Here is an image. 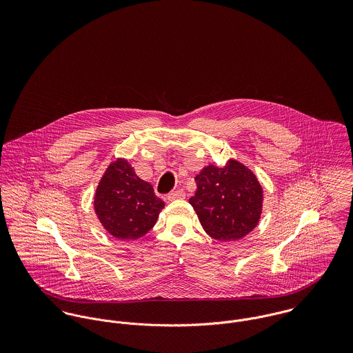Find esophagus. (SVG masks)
Instances as JSON below:
<instances>
[{"instance_id": "34e87169", "label": "esophagus", "mask_w": 353, "mask_h": 353, "mask_svg": "<svg viewBox=\"0 0 353 353\" xmlns=\"http://www.w3.org/2000/svg\"><path fill=\"white\" fill-rule=\"evenodd\" d=\"M185 197H186V193H185L182 189H178V190L170 193V194L167 196V200H168V201H175V200H183Z\"/></svg>"}]
</instances>
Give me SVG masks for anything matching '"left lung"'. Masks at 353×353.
I'll return each mask as SVG.
<instances>
[{
  "mask_svg": "<svg viewBox=\"0 0 353 353\" xmlns=\"http://www.w3.org/2000/svg\"><path fill=\"white\" fill-rule=\"evenodd\" d=\"M197 190L189 200L202 228L213 239L238 241L256 227L263 192L243 163L230 159L224 167L209 164L196 176Z\"/></svg>",
  "mask_w": 353,
  "mask_h": 353,
  "instance_id": "1",
  "label": "left lung"
}]
</instances>
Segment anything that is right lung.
<instances>
[{
    "label": "right lung",
    "mask_w": 353,
    "mask_h": 353,
    "mask_svg": "<svg viewBox=\"0 0 353 353\" xmlns=\"http://www.w3.org/2000/svg\"><path fill=\"white\" fill-rule=\"evenodd\" d=\"M95 213L103 228L117 239L134 241L150 232L164 202L154 196L126 159L111 161L94 197Z\"/></svg>",
    "instance_id": "1"
}]
</instances>
